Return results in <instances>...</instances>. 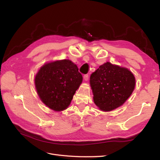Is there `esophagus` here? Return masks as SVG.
I'll list each match as a JSON object with an SVG mask.
<instances>
[{
  "instance_id": "1",
  "label": "esophagus",
  "mask_w": 160,
  "mask_h": 160,
  "mask_svg": "<svg viewBox=\"0 0 160 160\" xmlns=\"http://www.w3.org/2000/svg\"><path fill=\"white\" fill-rule=\"evenodd\" d=\"M83 79L85 81H88L89 79V75H85L83 76Z\"/></svg>"
}]
</instances>
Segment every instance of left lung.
Segmentation results:
<instances>
[{
    "label": "left lung",
    "instance_id": "8db88e82",
    "mask_svg": "<svg viewBox=\"0 0 160 160\" xmlns=\"http://www.w3.org/2000/svg\"><path fill=\"white\" fill-rule=\"evenodd\" d=\"M90 85L95 105L101 110L109 111L122 105L129 98L135 79L128 69L107 62L91 74Z\"/></svg>",
    "mask_w": 160,
    "mask_h": 160
}]
</instances>
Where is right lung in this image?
<instances>
[{"label":"right lung","mask_w":160,"mask_h":160,"mask_svg":"<svg viewBox=\"0 0 160 160\" xmlns=\"http://www.w3.org/2000/svg\"><path fill=\"white\" fill-rule=\"evenodd\" d=\"M83 77L76 65L68 59L41 67L35 83L41 101L50 109L60 111L68 108Z\"/></svg>","instance_id":"obj_1"}]
</instances>
